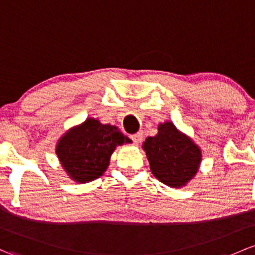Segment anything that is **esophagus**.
Here are the masks:
<instances>
[{
    "instance_id": "esophagus-1",
    "label": "esophagus",
    "mask_w": 255,
    "mask_h": 255,
    "mask_svg": "<svg viewBox=\"0 0 255 255\" xmlns=\"http://www.w3.org/2000/svg\"><path fill=\"white\" fill-rule=\"evenodd\" d=\"M143 136H144V134H143V132H136L135 134H133L132 136H130V138H132V140L134 141V143H136V144H139V143H141V141H143Z\"/></svg>"
}]
</instances>
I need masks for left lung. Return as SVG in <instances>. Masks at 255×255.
Wrapping results in <instances>:
<instances>
[{
    "label": "left lung",
    "instance_id": "8db88e82",
    "mask_svg": "<svg viewBox=\"0 0 255 255\" xmlns=\"http://www.w3.org/2000/svg\"><path fill=\"white\" fill-rule=\"evenodd\" d=\"M150 171L160 182L181 188L197 175L202 162V150L188 135L170 121L160 123L157 134L143 143Z\"/></svg>",
    "mask_w": 255,
    "mask_h": 255
}]
</instances>
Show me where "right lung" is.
Returning <instances> with one entry per match:
<instances>
[{
    "label": "right lung",
    "mask_w": 255,
    "mask_h": 255,
    "mask_svg": "<svg viewBox=\"0 0 255 255\" xmlns=\"http://www.w3.org/2000/svg\"><path fill=\"white\" fill-rule=\"evenodd\" d=\"M128 143L132 140L116 126L87 119L58 139L56 154L69 178L87 183L103 176L115 149Z\"/></svg>",
    "instance_id": "obj_1"
}]
</instances>
